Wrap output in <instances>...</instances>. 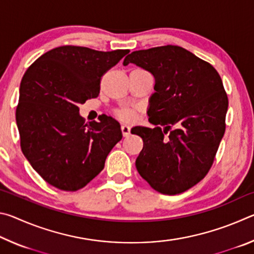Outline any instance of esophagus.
Listing matches in <instances>:
<instances>
[{
    "label": "esophagus",
    "instance_id": "1",
    "mask_svg": "<svg viewBox=\"0 0 254 254\" xmlns=\"http://www.w3.org/2000/svg\"><path fill=\"white\" fill-rule=\"evenodd\" d=\"M121 130H122V134H123V136H124V137L130 135V131H131L130 127H127V126H122V127H121Z\"/></svg>",
    "mask_w": 254,
    "mask_h": 254
}]
</instances>
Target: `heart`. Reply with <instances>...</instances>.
Listing matches in <instances>:
<instances>
[{
  "instance_id": "obj_1",
  "label": "heart",
  "mask_w": 254,
  "mask_h": 254,
  "mask_svg": "<svg viewBox=\"0 0 254 254\" xmlns=\"http://www.w3.org/2000/svg\"><path fill=\"white\" fill-rule=\"evenodd\" d=\"M114 115L120 121L127 123L133 122L135 120V111L133 109H128V107H122V109L115 110Z\"/></svg>"
}]
</instances>
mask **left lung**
<instances>
[{"label":"left lung","mask_w":254,"mask_h":254,"mask_svg":"<svg viewBox=\"0 0 254 254\" xmlns=\"http://www.w3.org/2000/svg\"><path fill=\"white\" fill-rule=\"evenodd\" d=\"M130 63L156 79L148 111L156 127L131 131L143 140L135 160L137 173L154 190L180 194L207 175L224 135L229 100L221 76L178 46L133 51L123 65Z\"/></svg>","instance_id":"1"}]
</instances>
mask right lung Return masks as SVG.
<instances>
[{
    "instance_id": "add662e5",
    "label": "right lung",
    "mask_w": 254,
    "mask_h": 254,
    "mask_svg": "<svg viewBox=\"0 0 254 254\" xmlns=\"http://www.w3.org/2000/svg\"><path fill=\"white\" fill-rule=\"evenodd\" d=\"M128 53L62 46L24 72L15 111L21 150L51 186L66 191L85 187L122 139L118 121L106 117L85 123L78 106L98 96L103 75Z\"/></svg>"
}]
</instances>
